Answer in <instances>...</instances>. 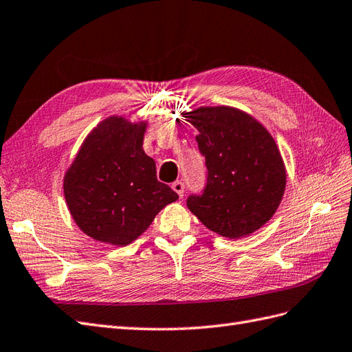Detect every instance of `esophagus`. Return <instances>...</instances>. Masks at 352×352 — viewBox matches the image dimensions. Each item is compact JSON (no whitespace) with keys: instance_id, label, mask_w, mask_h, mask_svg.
I'll use <instances>...</instances> for the list:
<instances>
[{"instance_id":"34e87169","label":"esophagus","mask_w":352,"mask_h":352,"mask_svg":"<svg viewBox=\"0 0 352 352\" xmlns=\"http://www.w3.org/2000/svg\"><path fill=\"white\" fill-rule=\"evenodd\" d=\"M173 190H174L179 197H183V196H184V183H183V182H175V183H173Z\"/></svg>"}]
</instances>
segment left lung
<instances>
[{
    "label": "left lung",
    "mask_w": 352,
    "mask_h": 352,
    "mask_svg": "<svg viewBox=\"0 0 352 352\" xmlns=\"http://www.w3.org/2000/svg\"><path fill=\"white\" fill-rule=\"evenodd\" d=\"M208 170L202 195L187 206L204 226L224 238H244L270 220L285 190V166L262 123L233 107L184 113Z\"/></svg>",
    "instance_id": "left-lung-1"
}]
</instances>
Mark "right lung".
<instances>
[{
    "label": "right lung",
    "instance_id": "add662e5",
    "mask_svg": "<svg viewBox=\"0 0 352 352\" xmlns=\"http://www.w3.org/2000/svg\"><path fill=\"white\" fill-rule=\"evenodd\" d=\"M147 123L111 116L90 132L64 177L68 210L87 236L124 247L178 195L142 150Z\"/></svg>",
    "mask_w": 352,
    "mask_h": 352
}]
</instances>
